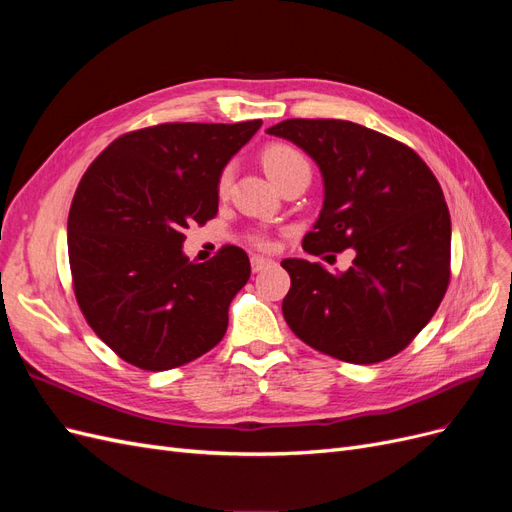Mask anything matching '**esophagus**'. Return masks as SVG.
<instances>
[{
  "mask_svg": "<svg viewBox=\"0 0 512 512\" xmlns=\"http://www.w3.org/2000/svg\"><path fill=\"white\" fill-rule=\"evenodd\" d=\"M250 262H252V271H254V273H258V271H262V269H267L269 265H273V260H271V258H265V256H252Z\"/></svg>",
  "mask_w": 512,
  "mask_h": 512,
  "instance_id": "esophagus-1",
  "label": "esophagus"
}]
</instances>
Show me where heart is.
Instances as JSON below:
<instances>
[{"label":"heart","instance_id":"heart-1","mask_svg":"<svg viewBox=\"0 0 512 512\" xmlns=\"http://www.w3.org/2000/svg\"><path fill=\"white\" fill-rule=\"evenodd\" d=\"M260 160H262V166H265V170H267V175L275 181L277 188H280L284 181H288L292 177H297L301 173H309V166H307L305 158L297 149H292L288 145H269L265 151H262ZM230 183H232V168L226 166L218 179V192L222 196L228 194ZM254 243L267 245L269 241H267V237L256 235Z\"/></svg>","mask_w":512,"mask_h":512}]
</instances>
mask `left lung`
Returning <instances> with one entry per match:
<instances>
[{
	"label": "left lung",
	"mask_w": 512,
	"mask_h": 512,
	"mask_svg": "<svg viewBox=\"0 0 512 512\" xmlns=\"http://www.w3.org/2000/svg\"><path fill=\"white\" fill-rule=\"evenodd\" d=\"M301 147L322 175L309 254L354 252L346 271L286 258L282 312L307 346L369 365L404 350L451 280V215L438 179L395 138L342 119H286L267 130Z\"/></svg>",
	"instance_id": "8db88e82"
}]
</instances>
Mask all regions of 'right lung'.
<instances>
[{
	"label": "right lung",
	"instance_id": "right-lung-1",
	"mask_svg": "<svg viewBox=\"0 0 512 512\" xmlns=\"http://www.w3.org/2000/svg\"><path fill=\"white\" fill-rule=\"evenodd\" d=\"M260 126L162 123L119 136L87 168L68 215L74 294L123 361L166 371L220 344L250 258L226 245L192 262L183 232L215 218L220 173Z\"/></svg>",
	"mask_w": 512,
	"mask_h": 512
}]
</instances>
